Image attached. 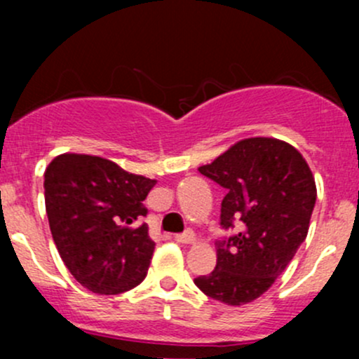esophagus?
<instances>
[{
  "mask_svg": "<svg viewBox=\"0 0 359 359\" xmlns=\"http://www.w3.org/2000/svg\"><path fill=\"white\" fill-rule=\"evenodd\" d=\"M175 241L177 243H182V245L194 243V233L193 231H186V233H182V234H177Z\"/></svg>",
  "mask_w": 359,
  "mask_h": 359,
  "instance_id": "1",
  "label": "esophagus"
}]
</instances>
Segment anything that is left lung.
<instances>
[{
  "mask_svg": "<svg viewBox=\"0 0 359 359\" xmlns=\"http://www.w3.org/2000/svg\"><path fill=\"white\" fill-rule=\"evenodd\" d=\"M200 173L226 189L222 229L238 233L217 240V266L194 280L227 306L259 299L271 288L304 243L316 203V184L302 154L278 139L240 140Z\"/></svg>",
  "mask_w": 359,
  "mask_h": 359,
  "instance_id": "8db88e82",
  "label": "left lung"
}]
</instances>
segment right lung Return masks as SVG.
Listing matches in <instances>:
<instances>
[{"label": "right lung", "instance_id": "right-lung-1", "mask_svg": "<svg viewBox=\"0 0 359 359\" xmlns=\"http://www.w3.org/2000/svg\"><path fill=\"white\" fill-rule=\"evenodd\" d=\"M156 180L106 158L60 154L45 170L53 241L78 283L100 295L132 290L147 274L154 241L144 200Z\"/></svg>", "mask_w": 359, "mask_h": 359}]
</instances>
